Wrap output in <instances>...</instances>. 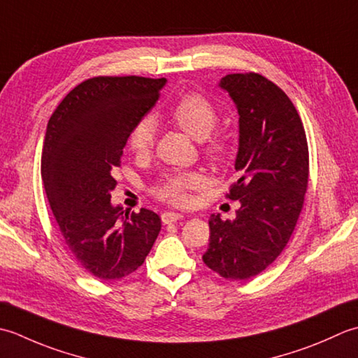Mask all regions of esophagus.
Instances as JSON below:
<instances>
[{"mask_svg": "<svg viewBox=\"0 0 358 358\" xmlns=\"http://www.w3.org/2000/svg\"><path fill=\"white\" fill-rule=\"evenodd\" d=\"M182 217H184V215H182V213H174V211H165V213L162 215V221H164V224H173V222L182 220Z\"/></svg>", "mask_w": 358, "mask_h": 358, "instance_id": "obj_1", "label": "esophagus"}]
</instances>
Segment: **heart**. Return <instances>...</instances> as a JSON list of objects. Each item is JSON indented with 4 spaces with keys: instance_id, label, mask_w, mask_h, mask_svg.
Instances as JSON below:
<instances>
[{
    "instance_id": "obj_1",
    "label": "heart",
    "mask_w": 358,
    "mask_h": 358,
    "mask_svg": "<svg viewBox=\"0 0 358 358\" xmlns=\"http://www.w3.org/2000/svg\"><path fill=\"white\" fill-rule=\"evenodd\" d=\"M170 117L174 125L184 131L194 141L203 142V152L210 159H222L227 152V141L220 134L208 136L215 128L217 113L210 101L201 94H187L180 97L170 111ZM156 137V123L151 117L138 119L131 128L128 145L134 152H147ZM207 184L206 178L196 171L170 173L160 180L156 188V196L173 206H188L193 201L192 192L199 189Z\"/></svg>"
}]
</instances>
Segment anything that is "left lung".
I'll use <instances>...</instances> for the list:
<instances>
[{
  "label": "left lung",
  "mask_w": 358,
  "mask_h": 358,
  "mask_svg": "<svg viewBox=\"0 0 358 358\" xmlns=\"http://www.w3.org/2000/svg\"><path fill=\"white\" fill-rule=\"evenodd\" d=\"M220 87L239 115L235 170L227 198L239 201L233 221L211 215L203 262L225 280H249L280 257L301 213L309 179L303 122L290 99L255 72L229 74Z\"/></svg>",
  "instance_id": "left-lung-1"
}]
</instances>
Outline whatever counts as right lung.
<instances>
[{
    "instance_id": "obj_1",
    "label": "right lung",
    "mask_w": 358,
    "mask_h": 358,
    "mask_svg": "<svg viewBox=\"0 0 358 358\" xmlns=\"http://www.w3.org/2000/svg\"><path fill=\"white\" fill-rule=\"evenodd\" d=\"M166 78L94 77L50 115L41 156L49 206L69 253L100 280H120L143 264L160 217L111 203L114 169L134 123L159 100Z\"/></svg>"
}]
</instances>
